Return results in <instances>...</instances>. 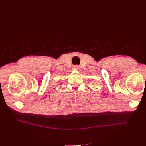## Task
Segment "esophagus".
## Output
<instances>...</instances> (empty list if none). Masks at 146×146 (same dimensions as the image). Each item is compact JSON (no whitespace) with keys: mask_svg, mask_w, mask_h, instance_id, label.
<instances>
[{"mask_svg":"<svg viewBox=\"0 0 146 146\" xmlns=\"http://www.w3.org/2000/svg\"><path fill=\"white\" fill-rule=\"evenodd\" d=\"M73 69H74V70L79 71V70H80V66H78V65H76V66H74L73 67Z\"/></svg>","mask_w":146,"mask_h":146,"instance_id":"34e87169","label":"esophagus"}]
</instances>
